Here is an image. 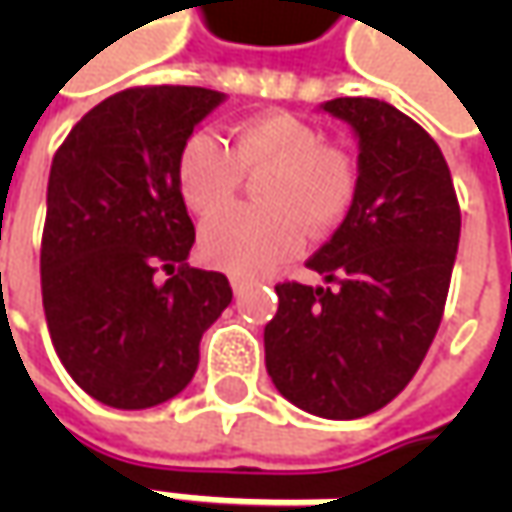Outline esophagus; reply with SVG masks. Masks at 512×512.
Instances as JSON below:
<instances>
[{
  "instance_id": "esophagus-1",
  "label": "esophagus",
  "mask_w": 512,
  "mask_h": 512,
  "mask_svg": "<svg viewBox=\"0 0 512 512\" xmlns=\"http://www.w3.org/2000/svg\"><path fill=\"white\" fill-rule=\"evenodd\" d=\"M230 287H233V293H236V296H242L247 287V279L245 276H236V273H233V276H230Z\"/></svg>"
}]
</instances>
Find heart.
<instances>
[{"label": "heart", "instance_id": "heart-1", "mask_svg": "<svg viewBox=\"0 0 512 512\" xmlns=\"http://www.w3.org/2000/svg\"><path fill=\"white\" fill-rule=\"evenodd\" d=\"M322 130L276 110L233 128L230 150L207 130L187 136L176 159V185L187 210L207 216L235 195L242 172H258L259 208H231L199 230V253L213 267L259 273L296 253L302 227L322 236L356 199V165L344 150L322 145Z\"/></svg>", "mask_w": 512, "mask_h": 512}]
</instances>
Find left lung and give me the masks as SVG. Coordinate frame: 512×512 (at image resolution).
<instances>
[{"instance_id": "1", "label": "left lung", "mask_w": 512, "mask_h": 512, "mask_svg": "<svg viewBox=\"0 0 512 512\" xmlns=\"http://www.w3.org/2000/svg\"><path fill=\"white\" fill-rule=\"evenodd\" d=\"M319 110L359 142L356 199L307 259L325 285H276L267 376L299 410L362 419L402 393L442 322L462 213L439 145L410 116L367 96Z\"/></svg>"}]
</instances>
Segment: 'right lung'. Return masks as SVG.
<instances>
[{"label":"right lung","instance_id":"obj_1","mask_svg":"<svg viewBox=\"0 0 512 512\" xmlns=\"http://www.w3.org/2000/svg\"><path fill=\"white\" fill-rule=\"evenodd\" d=\"M225 99L185 85L122 90L53 156L42 236L50 342L70 379L108 407L145 410L182 393L202 333L233 299L222 273L187 265L196 233L176 185L179 150Z\"/></svg>","mask_w":512,"mask_h":512}]
</instances>
